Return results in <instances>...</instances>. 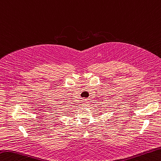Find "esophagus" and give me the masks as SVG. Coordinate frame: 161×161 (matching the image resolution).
Here are the masks:
<instances>
[{
    "label": "esophagus",
    "mask_w": 161,
    "mask_h": 161,
    "mask_svg": "<svg viewBox=\"0 0 161 161\" xmlns=\"http://www.w3.org/2000/svg\"><path fill=\"white\" fill-rule=\"evenodd\" d=\"M84 106H88V105H89V102H87L86 101V100H84Z\"/></svg>",
    "instance_id": "1"
}]
</instances>
